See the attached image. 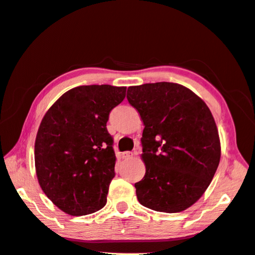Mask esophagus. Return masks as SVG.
Listing matches in <instances>:
<instances>
[{"mask_svg":"<svg viewBox=\"0 0 255 255\" xmlns=\"http://www.w3.org/2000/svg\"><path fill=\"white\" fill-rule=\"evenodd\" d=\"M132 153L131 152H124L123 153V159H130V157H132Z\"/></svg>","mask_w":255,"mask_h":255,"instance_id":"1","label":"esophagus"}]
</instances>
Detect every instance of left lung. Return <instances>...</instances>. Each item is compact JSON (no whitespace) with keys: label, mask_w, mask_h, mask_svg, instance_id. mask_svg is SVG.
Wrapping results in <instances>:
<instances>
[{"label":"left lung","mask_w":255,"mask_h":255,"mask_svg":"<svg viewBox=\"0 0 255 255\" xmlns=\"http://www.w3.org/2000/svg\"><path fill=\"white\" fill-rule=\"evenodd\" d=\"M127 100L144 124L145 176L135 184L139 203L181 212L200 200L220 162L219 132L203 100L176 83L130 86Z\"/></svg>","instance_id":"left-lung-1"}]
</instances>
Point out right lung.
<instances>
[{"label": "right lung", "instance_id": "add662e5", "mask_svg": "<svg viewBox=\"0 0 255 255\" xmlns=\"http://www.w3.org/2000/svg\"><path fill=\"white\" fill-rule=\"evenodd\" d=\"M126 98V87L88 85L55 101L39 125L35 169L45 195L70 216H86L107 204L116 154L109 113Z\"/></svg>", "mask_w": 255, "mask_h": 255}]
</instances>
